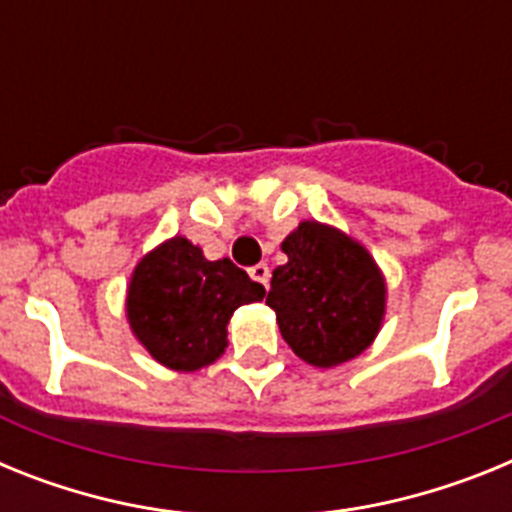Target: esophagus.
I'll return each mask as SVG.
<instances>
[{
	"mask_svg": "<svg viewBox=\"0 0 512 512\" xmlns=\"http://www.w3.org/2000/svg\"><path fill=\"white\" fill-rule=\"evenodd\" d=\"M248 274H251V279H256V282H261V284H264V287H269L271 271H269V266H266V264L251 266V269H248Z\"/></svg>",
	"mask_w": 512,
	"mask_h": 512,
	"instance_id": "obj_1",
	"label": "esophagus"
}]
</instances>
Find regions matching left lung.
Returning <instances> with one entry per match:
<instances>
[{"label":"left lung","instance_id":"1","mask_svg":"<svg viewBox=\"0 0 512 512\" xmlns=\"http://www.w3.org/2000/svg\"><path fill=\"white\" fill-rule=\"evenodd\" d=\"M287 264L271 274L266 305L282 338L312 366L359 356L384 318V277L361 243L330 225L305 220L284 238Z\"/></svg>","mask_w":512,"mask_h":512}]
</instances>
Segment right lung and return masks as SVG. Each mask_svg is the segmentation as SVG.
Instances as JSON below:
<instances>
[{
  "label": "right lung",
  "instance_id": "add662e5",
  "mask_svg": "<svg viewBox=\"0 0 512 512\" xmlns=\"http://www.w3.org/2000/svg\"><path fill=\"white\" fill-rule=\"evenodd\" d=\"M264 295L266 289L233 261H207L200 246L176 235L135 266L128 320L158 364L197 372L228 346L230 315Z\"/></svg>",
  "mask_w": 512,
  "mask_h": 512
}]
</instances>
